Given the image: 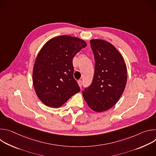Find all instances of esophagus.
Here are the masks:
<instances>
[{
	"mask_svg": "<svg viewBox=\"0 0 156 156\" xmlns=\"http://www.w3.org/2000/svg\"><path fill=\"white\" fill-rule=\"evenodd\" d=\"M78 84H79L80 87H81L82 84H83V81H82L81 80H79V81H78Z\"/></svg>",
	"mask_w": 156,
	"mask_h": 156,
	"instance_id": "34e87169",
	"label": "esophagus"
}]
</instances>
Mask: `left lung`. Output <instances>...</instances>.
<instances>
[{"mask_svg": "<svg viewBox=\"0 0 156 156\" xmlns=\"http://www.w3.org/2000/svg\"><path fill=\"white\" fill-rule=\"evenodd\" d=\"M90 44L94 55V74L83 95L89 107L101 112L112 107L123 94L127 80L126 66L112 44L101 39H92Z\"/></svg>", "mask_w": 156, "mask_h": 156, "instance_id": "obj_1", "label": "left lung"}]
</instances>
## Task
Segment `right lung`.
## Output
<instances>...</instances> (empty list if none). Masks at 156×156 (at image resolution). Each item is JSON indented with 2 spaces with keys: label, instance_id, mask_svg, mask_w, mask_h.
Wrapping results in <instances>:
<instances>
[{
  "label": "right lung",
  "instance_id": "obj_1",
  "mask_svg": "<svg viewBox=\"0 0 156 156\" xmlns=\"http://www.w3.org/2000/svg\"><path fill=\"white\" fill-rule=\"evenodd\" d=\"M86 43L70 36L54 37L44 44L33 68V81L41 101L58 107L80 91L73 77V58Z\"/></svg>",
  "mask_w": 156,
  "mask_h": 156
}]
</instances>
